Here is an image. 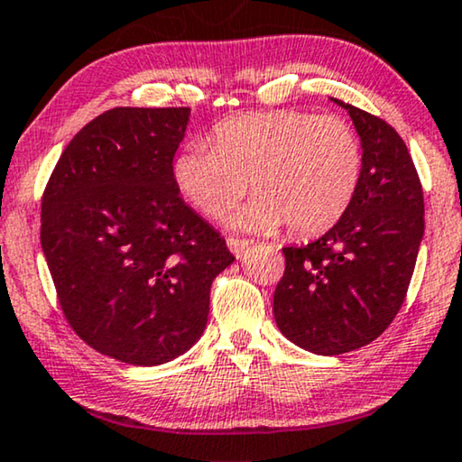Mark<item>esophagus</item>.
Listing matches in <instances>:
<instances>
[{
    "instance_id": "1",
    "label": "esophagus",
    "mask_w": 462,
    "mask_h": 462,
    "mask_svg": "<svg viewBox=\"0 0 462 462\" xmlns=\"http://www.w3.org/2000/svg\"><path fill=\"white\" fill-rule=\"evenodd\" d=\"M251 246V240L245 238H228V249L232 251L234 257H243L245 251Z\"/></svg>"
}]
</instances>
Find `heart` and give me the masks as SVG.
<instances>
[{"label": "heart", "instance_id": "obj_1", "mask_svg": "<svg viewBox=\"0 0 462 462\" xmlns=\"http://www.w3.org/2000/svg\"><path fill=\"white\" fill-rule=\"evenodd\" d=\"M213 146L186 144L173 159V181L207 217H222L246 190L257 194L234 228L301 236L333 228L352 205L362 175L354 127L335 115L303 110L246 113L217 123Z\"/></svg>", "mask_w": 462, "mask_h": 462}]
</instances>
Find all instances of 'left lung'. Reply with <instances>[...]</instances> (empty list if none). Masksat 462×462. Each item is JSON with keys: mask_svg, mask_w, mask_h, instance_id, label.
Wrapping results in <instances>:
<instances>
[{"mask_svg": "<svg viewBox=\"0 0 462 462\" xmlns=\"http://www.w3.org/2000/svg\"><path fill=\"white\" fill-rule=\"evenodd\" d=\"M333 102L360 135L358 190L327 234L284 246L287 268L274 291L281 333L318 356L354 352L392 324L425 234L423 188L404 140L379 116Z\"/></svg>", "mask_w": 462, "mask_h": 462, "instance_id": "8db88e82", "label": "left lung"}]
</instances>
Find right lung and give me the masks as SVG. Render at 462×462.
I'll return each instance as SVG.
<instances>
[{
	"label": "right lung",
	"instance_id": "obj_1",
	"mask_svg": "<svg viewBox=\"0 0 462 462\" xmlns=\"http://www.w3.org/2000/svg\"><path fill=\"white\" fill-rule=\"evenodd\" d=\"M190 108H110L58 159L42 199V249L77 335L134 366L200 339L226 240L173 181Z\"/></svg>",
	"mask_w": 462,
	"mask_h": 462
}]
</instances>
